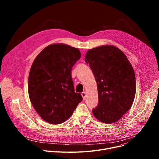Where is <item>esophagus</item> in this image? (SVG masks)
<instances>
[{
  "label": "esophagus",
  "mask_w": 159,
  "mask_h": 159,
  "mask_svg": "<svg viewBox=\"0 0 159 159\" xmlns=\"http://www.w3.org/2000/svg\"><path fill=\"white\" fill-rule=\"evenodd\" d=\"M81 95H82V96L83 99H85V97H86V93H85V92H83V93L81 94Z\"/></svg>",
  "instance_id": "1"
}]
</instances>
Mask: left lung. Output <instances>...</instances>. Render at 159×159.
Wrapping results in <instances>:
<instances>
[{
  "mask_svg": "<svg viewBox=\"0 0 159 159\" xmlns=\"http://www.w3.org/2000/svg\"><path fill=\"white\" fill-rule=\"evenodd\" d=\"M85 61L97 82L99 102L94 116L104 123L120 120L131 107L136 93L132 65L119 48L106 45L89 50Z\"/></svg>",
  "mask_w": 159,
  "mask_h": 159,
  "instance_id": "8db88e82",
  "label": "left lung"
}]
</instances>
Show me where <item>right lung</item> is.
I'll return each instance as SVG.
<instances>
[{
	"mask_svg": "<svg viewBox=\"0 0 159 159\" xmlns=\"http://www.w3.org/2000/svg\"><path fill=\"white\" fill-rule=\"evenodd\" d=\"M81 57L79 49L53 44L43 49L31 67L28 78L30 101L40 117L50 124L65 122L82 101L75 93L72 69Z\"/></svg>",
	"mask_w": 159,
	"mask_h": 159,
	"instance_id": "right-lung-1",
	"label": "right lung"
}]
</instances>
